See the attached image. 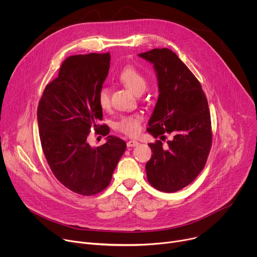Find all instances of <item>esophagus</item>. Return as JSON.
<instances>
[{
	"instance_id": "1",
	"label": "esophagus",
	"mask_w": 257,
	"mask_h": 257,
	"mask_svg": "<svg viewBox=\"0 0 257 257\" xmlns=\"http://www.w3.org/2000/svg\"><path fill=\"white\" fill-rule=\"evenodd\" d=\"M139 144V142H137V141H135V140H129L128 142H127V146L128 148H134V146H137Z\"/></svg>"
}]
</instances>
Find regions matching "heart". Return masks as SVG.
I'll return each mask as SVG.
<instances>
[{"label": "heart", "instance_id": "1", "mask_svg": "<svg viewBox=\"0 0 257 257\" xmlns=\"http://www.w3.org/2000/svg\"><path fill=\"white\" fill-rule=\"evenodd\" d=\"M119 80L128 87L133 93L141 94L146 88V79L141 73L133 66L124 67L118 75ZM97 102L102 108L109 106V94L105 87H101L97 93ZM142 117L139 115H127L119 118L114 126L120 132L128 135L135 136L138 134L141 128Z\"/></svg>", "mask_w": 257, "mask_h": 257}]
</instances>
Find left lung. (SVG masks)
<instances>
[{
  "label": "left lung",
  "instance_id": "obj_1",
  "mask_svg": "<svg viewBox=\"0 0 257 257\" xmlns=\"http://www.w3.org/2000/svg\"><path fill=\"white\" fill-rule=\"evenodd\" d=\"M154 64L159 98L148 131L156 138L173 135L166 148L161 140L150 143L153 156L146 163L150 184L164 192L189 185L203 170L211 148V122L201 84L188 67L169 49L138 55Z\"/></svg>",
  "mask_w": 257,
  "mask_h": 257
}]
</instances>
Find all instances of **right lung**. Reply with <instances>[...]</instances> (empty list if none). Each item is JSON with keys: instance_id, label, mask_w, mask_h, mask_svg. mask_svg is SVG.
Returning a JSON list of instances; mask_svg holds the SVG:
<instances>
[{"instance_id": "add662e5", "label": "right lung", "mask_w": 257, "mask_h": 257, "mask_svg": "<svg viewBox=\"0 0 257 257\" xmlns=\"http://www.w3.org/2000/svg\"><path fill=\"white\" fill-rule=\"evenodd\" d=\"M109 61L108 53L67 58L58 77L46 86L38 107L42 148L53 174L65 187L84 196L108 186L126 150V142L113 135L98 148L87 141L91 129L103 127L97 125L102 120L97 93ZM98 133L108 134L104 128Z\"/></svg>"}]
</instances>
